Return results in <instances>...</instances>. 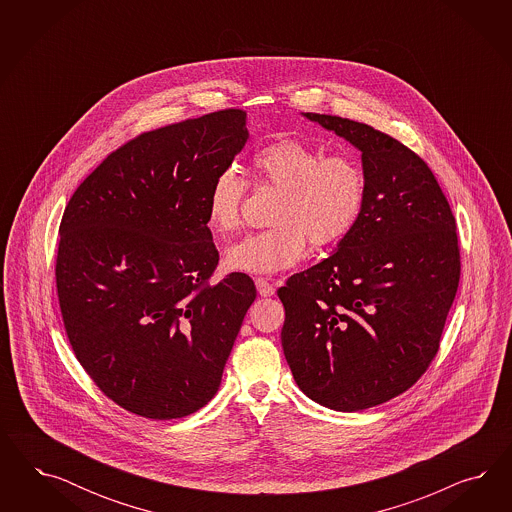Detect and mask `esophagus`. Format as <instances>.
<instances>
[{"label":"esophagus","instance_id":"esophagus-1","mask_svg":"<svg viewBox=\"0 0 512 512\" xmlns=\"http://www.w3.org/2000/svg\"><path fill=\"white\" fill-rule=\"evenodd\" d=\"M255 287H257V293L261 296H272L276 293L274 285L264 278H255Z\"/></svg>","mask_w":512,"mask_h":512}]
</instances>
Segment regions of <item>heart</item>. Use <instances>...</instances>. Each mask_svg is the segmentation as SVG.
<instances>
[{
  "label": "heart",
  "instance_id": "obj_1",
  "mask_svg": "<svg viewBox=\"0 0 512 512\" xmlns=\"http://www.w3.org/2000/svg\"><path fill=\"white\" fill-rule=\"evenodd\" d=\"M253 180L278 189L274 227L248 234L225 251L234 272L274 274L300 263L310 249L326 248L353 231L366 201V174L351 155H323L310 142L285 137L257 150ZM246 180L234 171L216 174L206 193V225L217 234L240 227Z\"/></svg>",
  "mask_w": 512,
  "mask_h": 512
}]
</instances>
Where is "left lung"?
Segmentation results:
<instances>
[{"mask_svg":"<svg viewBox=\"0 0 512 512\" xmlns=\"http://www.w3.org/2000/svg\"><path fill=\"white\" fill-rule=\"evenodd\" d=\"M304 116L362 152L368 189L336 253L279 289L281 345L308 398L353 413L400 396L437 355L460 281L456 221L434 172L400 140Z\"/></svg>","mask_w":512,"mask_h":512,"instance_id":"left-lung-1","label":"left lung"}]
</instances>
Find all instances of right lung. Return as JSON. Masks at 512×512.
Returning a JSON list of instances; mask_svg holds the SVG:
<instances>
[{"instance_id":"1","label":"right lung","mask_w":512,"mask_h":512,"mask_svg":"<svg viewBox=\"0 0 512 512\" xmlns=\"http://www.w3.org/2000/svg\"><path fill=\"white\" fill-rule=\"evenodd\" d=\"M246 112L217 110L120 146L77 187L60 223L56 287L75 357L146 419H182L214 398L257 291L210 283L206 193L248 142Z\"/></svg>"}]
</instances>
